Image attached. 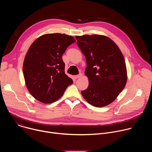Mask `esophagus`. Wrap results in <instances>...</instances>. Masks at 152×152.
Returning <instances> with one entry per match:
<instances>
[{
	"label": "esophagus",
	"mask_w": 152,
	"mask_h": 152,
	"mask_svg": "<svg viewBox=\"0 0 152 152\" xmlns=\"http://www.w3.org/2000/svg\"><path fill=\"white\" fill-rule=\"evenodd\" d=\"M82 75L81 73H80V74L78 75L75 76V77L76 79H77V78H79V77H82Z\"/></svg>",
	"instance_id": "34e87169"
}]
</instances>
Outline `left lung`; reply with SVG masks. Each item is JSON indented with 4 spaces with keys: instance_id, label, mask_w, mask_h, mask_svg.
Returning a JSON list of instances; mask_svg holds the SVG:
<instances>
[{
    "instance_id": "left-lung-1",
    "label": "left lung",
    "mask_w": 152,
    "mask_h": 152,
    "mask_svg": "<svg viewBox=\"0 0 152 152\" xmlns=\"http://www.w3.org/2000/svg\"><path fill=\"white\" fill-rule=\"evenodd\" d=\"M86 61L85 75L88 88L81 93L92 106L104 107L114 102L125 87L127 69L124 56L115 42L102 35L76 36Z\"/></svg>"
}]
</instances>
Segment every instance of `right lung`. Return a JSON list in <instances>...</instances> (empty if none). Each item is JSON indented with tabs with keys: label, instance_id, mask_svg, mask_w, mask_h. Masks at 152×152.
Masks as SVG:
<instances>
[{
	"label": "right lung",
	"instance_id": "add662e5",
	"mask_svg": "<svg viewBox=\"0 0 152 152\" xmlns=\"http://www.w3.org/2000/svg\"><path fill=\"white\" fill-rule=\"evenodd\" d=\"M75 41L72 36L65 34H47L37 38L29 47L23 72L29 92L37 100L53 103L73 83L65 74L62 56Z\"/></svg>",
	"mask_w": 152,
	"mask_h": 152
}]
</instances>
